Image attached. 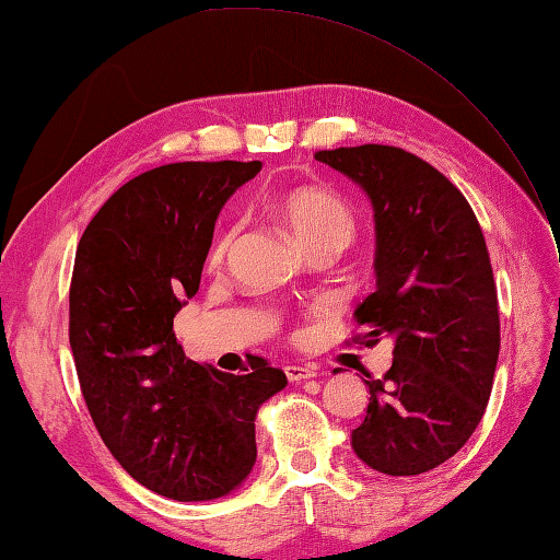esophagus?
<instances>
[{"label": "esophagus", "instance_id": "esophagus-1", "mask_svg": "<svg viewBox=\"0 0 560 560\" xmlns=\"http://www.w3.org/2000/svg\"><path fill=\"white\" fill-rule=\"evenodd\" d=\"M285 376H288V381H292V384H298V381L317 376V371H315V366H310V364H305V366L292 364V366H285Z\"/></svg>", "mask_w": 560, "mask_h": 560}]
</instances>
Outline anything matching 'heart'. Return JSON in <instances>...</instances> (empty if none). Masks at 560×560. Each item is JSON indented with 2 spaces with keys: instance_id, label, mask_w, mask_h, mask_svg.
I'll list each match as a JSON object with an SVG mask.
<instances>
[{
  "instance_id": "heart-1",
  "label": "heart",
  "mask_w": 560,
  "mask_h": 560,
  "mask_svg": "<svg viewBox=\"0 0 560 560\" xmlns=\"http://www.w3.org/2000/svg\"><path fill=\"white\" fill-rule=\"evenodd\" d=\"M268 209L272 215L288 225L290 233L302 243L307 253L315 250H341L354 241L357 213L345 196L325 189V186H298V189L270 196ZM235 223L223 225L213 235L209 260L221 262L235 243Z\"/></svg>"
}]
</instances>
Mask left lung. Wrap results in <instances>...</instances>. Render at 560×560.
Wrapping results in <instances>:
<instances>
[{
	"instance_id": "left-lung-1",
	"label": "left lung",
	"mask_w": 560,
	"mask_h": 560,
	"mask_svg": "<svg viewBox=\"0 0 560 560\" xmlns=\"http://www.w3.org/2000/svg\"><path fill=\"white\" fill-rule=\"evenodd\" d=\"M315 160L374 206L376 292L354 312V341H396L386 374H366L369 408L351 447L384 475H423L467 443L492 394L499 302L485 233L463 191L400 147H339Z\"/></svg>"
}]
</instances>
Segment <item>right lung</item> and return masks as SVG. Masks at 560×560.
Segmentation results:
<instances>
[{
	"label": "right lung",
	"instance_id": "obj_1",
	"mask_svg": "<svg viewBox=\"0 0 560 560\" xmlns=\"http://www.w3.org/2000/svg\"><path fill=\"white\" fill-rule=\"evenodd\" d=\"M260 162H174L122 184L78 243L68 339L88 413L113 457L176 502L229 494L255 465V413L288 378L186 359L174 317L194 298L215 215Z\"/></svg>",
	"mask_w": 560,
	"mask_h": 560
}]
</instances>
